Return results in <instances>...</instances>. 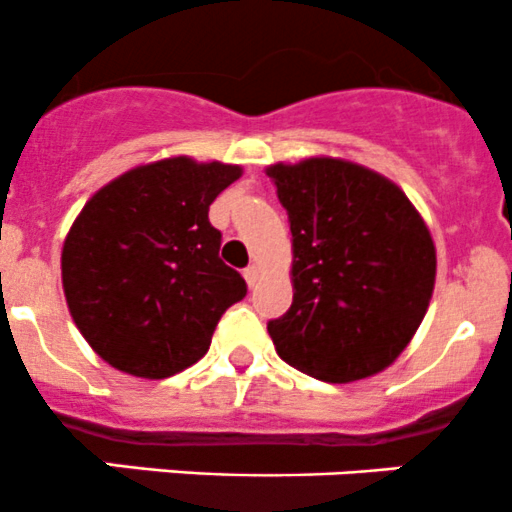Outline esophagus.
Listing matches in <instances>:
<instances>
[{
  "label": "esophagus",
  "mask_w": 512,
  "mask_h": 512,
  "mask_svg": "<svg viewBox=\"0 0 512 512\" xmlns=\"http://www.w3.org/2000/svg\"><path fill=\"white\" fill-rule=\"evenodd\" d=\"M244 278H246V283H249L251 288L256 286V281H258V266H249V268H244Z\"/></svg>",
  "instance_id": "34e87169"
}]
</instances>
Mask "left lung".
Wrapping results in <instances>:
<instances>
[{
  "label": "left lung",
  "instance_id": "obj_1",
  "mask_svg": "<svg viewBox=\"0 0 512 512\" xmlns=\"http://www.w3.org/2000/svg\"><path fill=\"white\" fill-rule=\"evenodd\" d=\"M266 174L293 236V303L268 321L276 353L328 383L388 368L433 296L435 246L416 206L386 176L343 159Z\"/></svg>",
  "mask_w": 512,
  "mask_h": 512
}]
</instances>
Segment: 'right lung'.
I'll list each match as a JSON object with an SVG mask.
<instances>
[{"label":"right lung","mask_w":512,"mask_h":512,"mask_svg":"<svg viewBox=\"0 0 512 512\" xmlns=\"http://www.w3.org/2000/svg\"><path fill=\"white\" fill-rule=\"evenodd\" d=\"M241 166L174 156L136 166L84 204L62 249L69 313L109 366L169 378L194 366L229 306L246 296L209 221Z\"/></svg>","instance_id":"add662e5"}]
</instances>
